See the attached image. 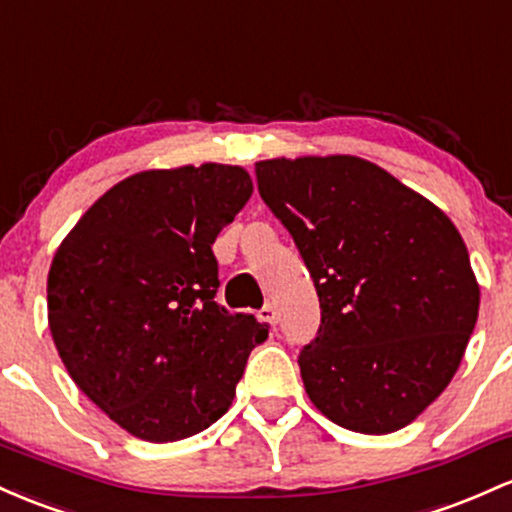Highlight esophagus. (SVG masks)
<instances>
[{"instance_id":"esophagus-1","label":"esophagus","mask_w":512,"mask_h":512,"mask_svg":"<svg viewBox=\"0 0 512 512\" xmlns=\"http://www.w3.org/2000/svg\"><path fill=\"white\" fill-rule=\"evenodd\" d=\"M260 320H265V323H269L274 328V325H277V320H279L277 308H274L272 303H267V306L260 311Z\"/></svg>"}]
</instances>
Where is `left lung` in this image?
Here are the masks:
<instances>
[{
  "mask_svg": "<svg viewBox=\"0 0 512 512\" xmlns=\"http://www.w3.org/2000/svg\"><path fill=\"white\" fill-rule=\"evenodd\" d=\"M257 189L299 247L320 301L299 367L335 425L389 435L447 389L481 291L457 226L355 155L255 162Z\"/></svg>",
  "mask_w": 512,
  "mask_h": 512,
  "instance_id": "obj_1",
  "label": "left lung"
}]
</instances>
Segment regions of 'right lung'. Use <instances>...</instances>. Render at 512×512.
<instances>
[{
    "label": "right lung",
    "mask_w": 512,
    "mask_h": 512,
    "mask_svg": "<svg viewBox=\"0 0 512 512\" xmlns=\"http://www.w3.org/2000/svg\"><path fill=\"white\" fill-rule=\"evenodd\" d=\"M238 165L145 170L99 196L65 235L48 272V325L67 374L119 428L177 442L228 411L255 316L213 301L211 245L247 204Z\"/></svg>",
    "instance_id": "obj_1"
}]
</instances>
